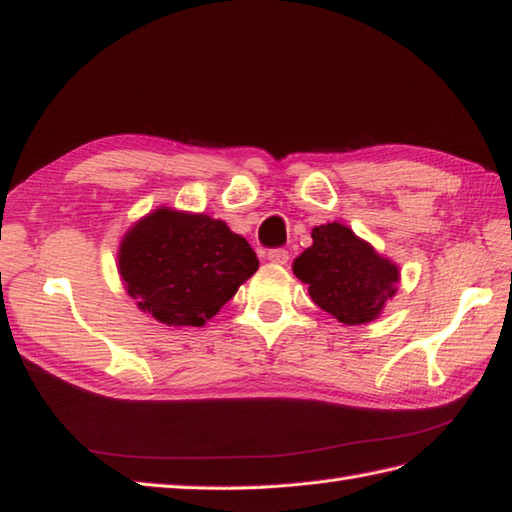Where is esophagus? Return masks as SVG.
Returning a JSON list of instances; mask_svg holds the SVG:
<instances>
[{
    "mask_svg": "<svg viewBox=\"0 0 512 512\" xmlns=\"http://www.w3.org/2000/svg\"><path fill=\"white\" fill-rule=\"evenodd\" d=\"M288 259H290V255H288L286 248H270L268 250V262L284 266V264H288Z\"/></svg>",
    "mask_w": 512,
    "mask_h": 512,
    "instance_id": "1",
    "label": "esophagus"
}]
</instances>
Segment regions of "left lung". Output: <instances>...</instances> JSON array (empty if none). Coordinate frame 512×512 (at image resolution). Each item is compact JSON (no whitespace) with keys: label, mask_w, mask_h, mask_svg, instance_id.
Listing matches in <instances>:
<instances>
[{"label":"left lung","mask_w":512,"mask_h":512,"mask_svg":"<svg viewBox=\"0 0 512 512\" xmlns=\"http://www.w3.org/2000/svg\"><path fill=\"white\" fill-rule=\"evenodd\" d=\"M312 239L292 270L310 286L314 303L347 325L376 319L394 297L398 268L339 222L317 226Z\"/></svg>","instance_id":"left-lung-1"}]
</instances>
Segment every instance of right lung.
I'll use <instances>...</instances> for the list:
<instances>
[{"instance_id":"add662e5","label":"right lung","mask_w":512,"mask_h":512,"mask_svg":"<svg viewBox=\"0 0 512 512\" xmlns=\"http://www.w3.org/2000/svg\"><path fill=\"white\" fill-rule=\"evenodd\" d=\"M129 297L167 325L200 328L259 268L255 250L209 215L158 209L121 244Z\"/></svg>"}]
</instances>
